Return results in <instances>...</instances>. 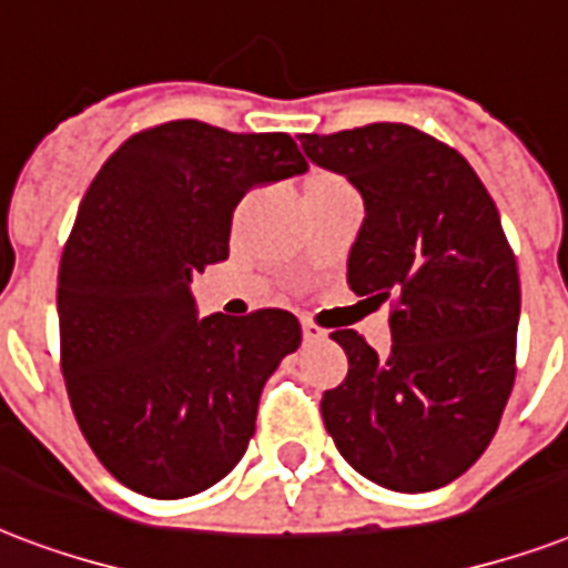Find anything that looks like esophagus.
<instances>
[{
	"label": "esophagus",
	"mask_w": 568,
	"mask_h": 568,
	"mask_svg": "<svg viewBox=\"0 0 568 568\" xmlns=\"http://www.w3.org/2000/svg\"><path fill=\"white\" fill-rule=\"evenodd\" d=\"M301 331H303V339H306V342H324V339H327V331H322V327H318L315 322H310V318H303Z\"/></svg>",
	"instance_id": "esophagus-1"
}]
</instances>
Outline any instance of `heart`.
I'll list each match as a JSON object with an SVG mask.
<instances>
[{
  "instance_id": "b5f03b06",
  "label": "heart",
  "mask_w": 568,
  "mask_h": 568,
  "mask_svg": "<svg viewBox=\"0 0 568 568\" xmlns=\"http://www.w3.org/2000/svg\"><path fill=\"white\" fill-rule=\"evenodd\" d=\"M331 181H339L336 175H315V179H310V184H331Z\"/></svg>"
}]
</instances>
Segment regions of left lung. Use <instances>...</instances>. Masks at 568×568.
Listing matches in <instances>:
<instances>
[{
	"label": "left lung",
	"mask_w": 568,
	"mask_h": 568,
	"mask_svg": "<svg viewBox=\"0 0 568 568\" xmlns=\"http://www.w3.org/2000/svg\"><path fill=\"white\" fill-rule=\"evenodd\" d=\"M297 140L361 190L352 292L393 301L384 357L357 331L331 333L348 375L324 393V426L378 486H447L486 453L515 384L521 285L495 199L456 149L408 124Z\"/></svg>",
	"instance_id": "left-lung-1"
}]
</instances>
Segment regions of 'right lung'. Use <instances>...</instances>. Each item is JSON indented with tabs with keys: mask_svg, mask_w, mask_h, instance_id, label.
<instances>
[{
	"mask_svg": "<svg viewBox=\"0 0 568 568\" xmlns=\"http://www.w3.org/2000/svg\"><path fill=\"white\" fill-rule=\"evenodd\" d=\"M306 169L288 133L181 119L133 133L85 190L59 265L62 375L89 447L133 491L199 495L244 458L301 322L199 318L190 283L229 255L246 190Z\"/></svg>",
	"mask_w": 568,
	"mask_h": 568,
	"instance_id": "1",
	"label": "right lung"
}]
</instances>
